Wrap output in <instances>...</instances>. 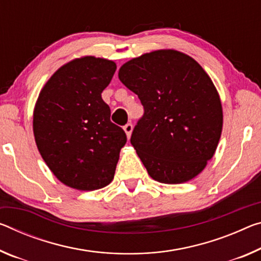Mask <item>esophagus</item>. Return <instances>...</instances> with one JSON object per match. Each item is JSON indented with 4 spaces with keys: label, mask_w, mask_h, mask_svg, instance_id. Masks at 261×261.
I'll use <instances>...</instances> for the list:
<instances>
[{
    "label": "esophagus",
    "mask_w": 261,
    "mask_h": 261,
    "mask_svg": "<svg viewBox=\"0 0 261 261\" xmlns=\"http://www.w3.org/2000/svg\"><path fill=\"white\" fill-rule=\"evenodd\" d=\"M132 124L131 123H127V124H125V125H124V131H125V134H126V136H127V138H130V136H131V132H132Z\"/></svg>",
    "instance_id": "esophagus-1"
}]
</instances>
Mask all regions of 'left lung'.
I'll use <instances>...</instances> for the list:
<instances>
[{
    "mask_svg": "<svg viewBox=\"0 0 261 261\" xmlns=\"http://www.w3.org/2000/svg\"><path fill=\"white\" fill-rule=\"evenodd\" d=\"M118 77L144 107L130 142L152 179L182 184L203 171L223 125L220 96L204 69L185 53L159 49L127 61Z\"/></svg>",
    "mask_w": 261,
    "mask_h": 261,
    "instance_id": "obj_1",
    "label": "left lung"
}]
</instances>
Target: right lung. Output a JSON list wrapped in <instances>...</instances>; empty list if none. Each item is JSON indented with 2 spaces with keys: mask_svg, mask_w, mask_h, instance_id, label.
Instances as JSON below:
<instances>
[{
  "mask_svg": "<svg viewBox=\"0 0 261 261\" xmlns=\"http://www.w3.org/2000/svg\"><path fill=\"white\" fill-rule=\"evenodd\" d=\"M115 72L114 61L80 58L58 69L39 94L34 113L37 147L68 187L95 190L114 179L126 135L110 121L101 93Z\"/></svg>",
  "mask_w": 261,
  "mask_h": 261,
  "instance_id": "add662e5",
  "label": "right lung"
}]
</instances>
